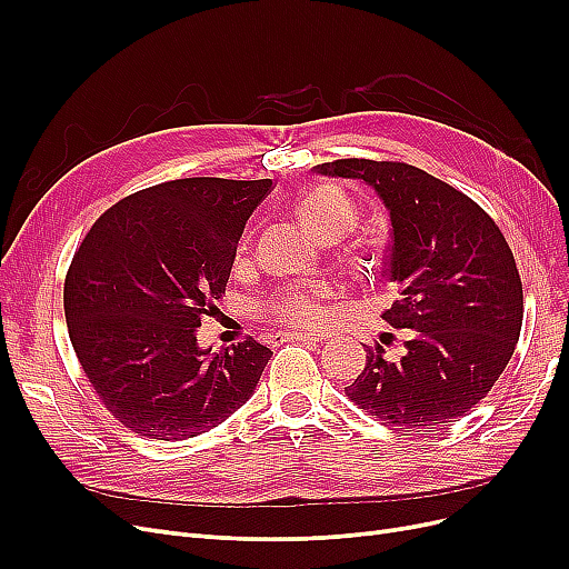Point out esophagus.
I'll return each instance as SVG.
<instances>
[{
    "label": "esophagus",
    "mask_w": 569,
    "mask_h": 569,
    "mask_svg": "<svg viewBox=\"0 0 569 569\" xmlns=\"http://www.w3.org/2000/svg\"><path fill=\"white\" fill-rule=\"evenodd\" d=\"M277 341H300V343H320L322 341V335H305V332H283V335H277Z\"/></svg>",
    "instance_id": "1"
}]
</instances>
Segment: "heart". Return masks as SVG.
Segmentation results:
<instances>
[{"mask_svg":"<svg viewBox=\"0 0 569 569\" xmlns=\"http://www.w3.org/2000/svg\"><path fill=\"white\" fill-rule=\"evenodd\" d=\"M300 217L313 234H320L322 230L330 228L348 230L355 221V204L332 187H316L302 198ZM322 297L325 290L320 286L286 288L279 295L269 297L264 309L283 322L297 327H316L325 316Z\"/></svg>","mask_w":569,"mask_h":569,"instance_id":"b5f03b06","label":"heart"}]
</instances>
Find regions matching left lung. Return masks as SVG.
<instances>
[{
    "label": "left lung",
    "instance_id": "obj_1",
    "mask_svg": "<svg viewBox=\"0 0 569 569\" xmlns=\"http://www.w3.org/2000/svg\"><path fill=\"white\" fill-rule=\"evenodd\" d=\"M325 177L360 179L392 223L382 277L399 300L382 318L412 330L401 360L367 348L346 395L385 425L436 429L475 408L512 360L523 320L519 269L500 228L466 193L397 161L341 159Z\"/></svg>",
    "mask_w": 569,
    "mask_h": 569
}]
</instances>
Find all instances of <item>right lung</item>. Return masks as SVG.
I'll use <instances>...</instances> for the list:
<instances>
[{
    "mask_svg": "<svg viewBox=\"0 0 569 569\" xmlns=\"http://www.w3.org/2000/svg\"><path fill=\"white\" fill-rule=\"evenodd\" d=\"M269 191L272 179H172L119 200L82 239L64 283L69 337L99 399L131 431L193 438L251 399L272 350L247 339L212 352L196 332Z\"/></svg>",
    "mask_w": 569,
    "mask_h": 569,
    "instance_id": "add662e5",
    "label": "right lung"
}]
</instances>
